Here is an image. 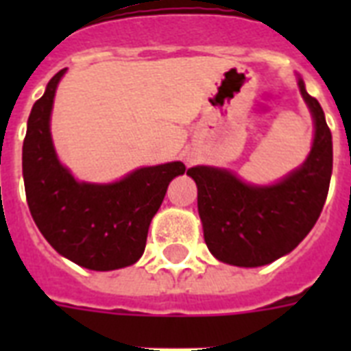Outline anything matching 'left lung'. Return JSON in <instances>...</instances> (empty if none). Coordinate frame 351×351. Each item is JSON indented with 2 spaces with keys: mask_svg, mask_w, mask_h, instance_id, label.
<instances>
[{
  "mask_svg": "<svg viewBox=\"0 0 351 351\" xmlns=\"http://www.w3.org/2000/svg\"><path fill=\"white\" fill-rule=\"evenodd\" d=\"M300 95L313 118V145L304 164L271 186L240 180L233 171L197 165L187 175L197 182L204 240L215 258L240 267L266 266L288 255L315 226L328 197L333 147L321 104Z\"/></svg>",
  "mask_w": 351,
  "mask_h": 351,
  "instance_id": "obj_1",
  "label": "left lung"
}]
</instances>
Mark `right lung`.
<instances>
[{
	"label": "right lung",
	"mask_w": 351,
	"mask_h": 351,
	"mask_svg": "<svg viewBox=\"0 0 351 351\" xmlns=\"http://www.w3.org/2000/svg\"><path fill=\"white\" fill-rule=\"evenodd\" d=\"M67 69L54 74L36 101L23 142L27 204L38 230L54 250L95 271L131 266L143 255L151 220L169 182L184 175L182 162L140 167L112 184L78 182L58 160L51 136L56 87Z\"/></svg>",
	"instance_id": "right-lung-1"
}]
</instances>
